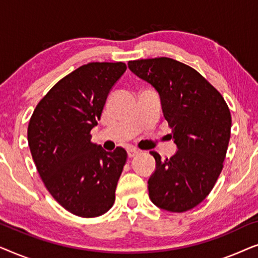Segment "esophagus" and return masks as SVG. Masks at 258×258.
I'll return each instance as SVG.
<instances>
[{
	"mask_svg": "<svg viewBox=\"0 0 258 258\" xmlns=\"http://www.w3.org/2000/svg\"><path fill=\"white\" fill-rule=\"evenodd\" d=\"M140 151L135 149V148H130V149H128V157H135L136 155H139Z\"/></svg>",
	"mask_w": 258,
	"mask_h": 258,
	"instance_id": "1",
	"label": "esophagus"
}]
</instances>
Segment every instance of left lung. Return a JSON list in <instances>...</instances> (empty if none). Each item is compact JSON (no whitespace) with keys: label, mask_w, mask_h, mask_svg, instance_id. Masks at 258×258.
I'll return each instance as SVG.
<instances>
[{"label":"left lung","mask_w":258,"mask_h":258,"mask_svg":"<svg viewBox=\"0 0 258 258\" xmlns=\"http://www.w3.org/2000/svg\"><path fill=\"white\" fill-rule=\"evenodd\" d=\"M129 69L161 98L177 151L162 161L148 181L155 206L184 213L202 202L220 176L230 140L231 115L222 95L191 67L169 57L129 61Z\"/></svg>","instance_id":"obj_1"}]
</instances>
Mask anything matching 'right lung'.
<instances>
[{
	"label": "right lung",
	"instance_id": "add662e5",
	"mask_svg": "<svg viewBox=\"0 0 258 258\" xmlns=\"http://www.w3.org/2000/svg\"><path fill=\"white\" fill-rule=\"evenodd\" d=\"M125 69L122 62L80 67L48 91L29 121L28 143L38 174L51 196L76 216H101L115 202L126 151H105L91 142L90 130Z\"/></svg>",
	"mask_w": 258,
	"mask_h": 258
}]
</instances>
